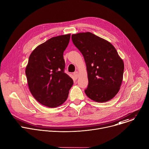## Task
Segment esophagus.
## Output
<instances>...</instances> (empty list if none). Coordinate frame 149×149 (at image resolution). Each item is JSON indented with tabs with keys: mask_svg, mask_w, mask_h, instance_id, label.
<instances>
[{
	"mask_svg": "<svg viewBox=\"0 0 149 149\" xmlns=\"http://www.w3.org/2000/svg\"><path fill=\"white\" fill-rule=\"evenodd\" d=\"M74 77H75V78L76 79H77L78 78V76H79V74H78V72H75L74 73Z\"/></svg>",
	"mask_w": 149,
	"mask_h": 149,
	"instance_id": "esophagus-1",
	"label": "esophagus"
}]
</instances>
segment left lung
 <instances>
[{
    "label": "left lung",
    "mask_w": 149,
    "mask_h": 149,
    "mask_svg": "<svg viewBox=\"0 0 149 149\" xmlns=\"http://www.w3.org/2000/svg\"><path fill=\"white\" fill-rule=\"evenodd\" d=\"M71 37L86 63L88 79L86 95L98 102L111 100L120 89L124 68L116 48L110 42L89 32L73 34Z\"/></svg>",
    "instance_id": "obj_1"
}]
</instances>
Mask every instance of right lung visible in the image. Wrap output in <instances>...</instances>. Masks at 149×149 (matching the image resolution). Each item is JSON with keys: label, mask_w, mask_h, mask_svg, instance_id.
Instances as JSON below:
<instances>
[{"label": "right lung", "mask_w": 149, "mask_h": 149, "mask_svg": "<svg viewBox=\"0 0 149 149\" xmlns=\"http://www.w3.org/2000/svg\"><path fill=\"white\" fill-rule=\"evenodd\" d=\"M71 34L52 37L38 45L31 54L25 74L29 89L41 104L55 108L64 102L74 84L64 72L63 53Z\"/></svg>", "instance_id": "1"}]
</instances>
